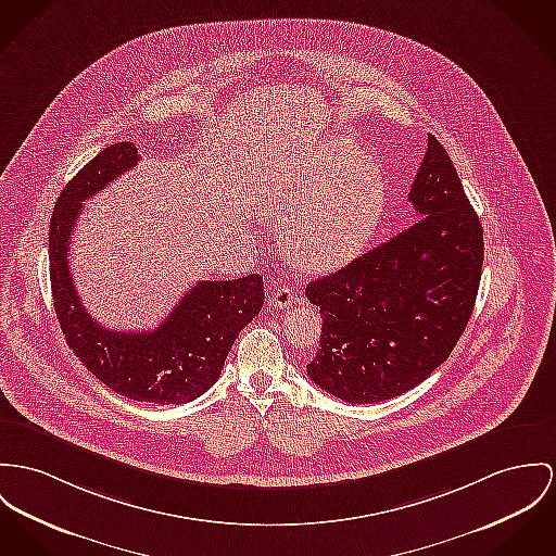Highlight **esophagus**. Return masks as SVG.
<instances>
[{
	"mask_svg": "<svg viewBox=\"0 0 556 556\" xmlns=\"http://www.w3.org/2000/svg\"><path fill=\"white\" fill-rule=\"evenodd\" d=\"M268 300H270V304L275 306V308H288V306H292L296 300H294V292L290 290V288H277V290H273L270 294H268Z\"/></svg>",
	"mask_w": 556,
	"mask_h": 556,
	"instance_id": "34e87169",
	"label": "esophagus"
}]
</instances>
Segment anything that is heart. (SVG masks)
<instances>
[{
    "instance_id": "b5f03b06",
    "label": "heart",
    "mask_w": 556,
    "mask_h": 556,
    "mask_svg": "<svg viewBox=\"0 0 556 556\" xmlns=\"http://www.w3.org/2000/svg\"><path fill=\"white\" fill-rule=\"evenodd\" d=\"M377 161L349 137H328L262 175L257 205L279 222L286 252L304 270H332L357 256L383 214Z\"/></svg>"
}]
</instances>
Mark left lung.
<instances>
[{
	"instance_id": "1",
	"label": "left lung",
	"mask_w": 556,
	"mask_h": 556,
	"mask_svg": "<svg viewBox=\"0 0 556 556\" xmlns=\"http://www.w3.org/2000/svg\"><path fill=\"white\" fill-rule=\"evenodd\" d=\"M408 201L410 228L304 292L324 319L306 375L351 404L424 383L464 334L478 296L482 226L433 135Z\"/></svg>"
}]
</instances>
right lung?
<instances>
[{
	"instance_id": "1",
	"label": "right lung",
	"mask_w": 556,
	"mask_h": 556,
	"mask_svg": "<svg viewBox=\"0 0 556 556\" xmlns=\"http://www.w3.org/2000/svg\"><path fill=\"white\" fill-rule=\"evenodd\" d=\"M139 159L130 141L108 146L63 188L48 232L52 302L65 341L94 379L137 402L184 404L217 381L232 342L264 304V286L257 273L201 281L150 332L108 330L86 313L70 273L74 224L86 199Z\"/></svg>"
}]
</instances>
